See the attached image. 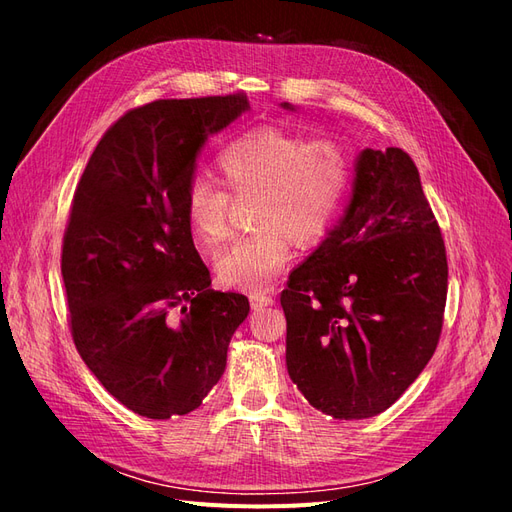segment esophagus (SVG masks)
<instances>
[{"label":"esophagus","instance_id":"obj_1","mask_svg":"<svg viewBox=\"0 0 512 512\" xmlns=\"http://www.w3.org/2000/svg\"><path fill=\"white\" fill-rule=\"evenodd\" d=\"M272 304H274V298L270 293H253L251 295V308L253 310H261V308L272 306Z\"/></svg>","mask_w":512,"mask_h":512}]
</instances>
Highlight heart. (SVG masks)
<instances>
[{
	"instance_id": "heart-1",
	"label": "heart",
	"mask_w": 512,
	"mask_h": 512,
	"mask_svg": "<svg viewBox=\"0 0 512 512\" xmlns=\"http://www.w3.org/2000/svg\"><path fill=\"white\" fill-rule=\"evenodd\" d=\"M223 183L234 197L257 193L259 234L236 240L214 261L225 287L261 291L274 283L295 253V242L317 244L334 227L351 185V161L329 138L306 142L276 127H257L219 155ZM193 234L214 246L227 238L229 195L206 178L185 193Z\"/></svg>"
}]
</instances>
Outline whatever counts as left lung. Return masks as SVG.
I'll return each mask as SVG.
<instances>
[{
  "label": "left lung",
  "mask_w": 512,
  "mask_h": 512,
  "mask_svg": "<svg viewBox=\"0 0 512 512\" xmlns=\"http://www.w3.org/2000/svg\"><path fill=\"white\" fill-rule=\"evenodd\" d=\"M447 278L417 166L402 148H364L342 217L280 295L287 370L310 406L351 421L398 400L436 351Z\"/></svg>",
  "instance_id": "1"
}]
</instances>
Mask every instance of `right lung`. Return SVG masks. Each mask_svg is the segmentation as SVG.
Masks as SVG:
<instances>
[{
	"mask_svg": "<svg viewBox=\"0 0 512 512\" xmlns=\"http://www.w3.org/2000/svg\"><path fill=\"white\" fill-rule=\"evenodd\" d=\"M249 108L236 93L129 110L74 193L61 253L72 338L97 381L140 417L200 406L251 310L242 293L210 289L185 212L208 136Z\"/></svg>",
	"mask_w": 512,
	"mask_h": 512,
	"instance_id": "obj_1",
	"label": "right lung"
}]
</instances>
